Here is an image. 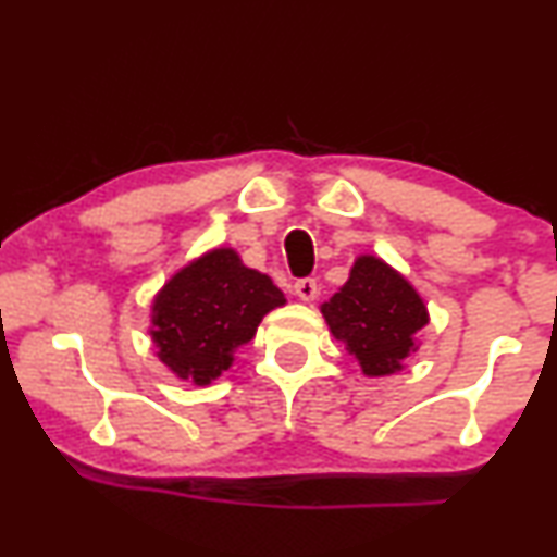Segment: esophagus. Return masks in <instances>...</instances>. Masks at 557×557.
<instances>
[{"label":"esophagus","instance_id":"obj_1","mask_svg":"<svg viewBox=\"0 0 557 557\" xmlns=\"http://www.w3.org/2000/svg\"><path fill=\"white\" fill-rule=\"evenodd\" d=\"M293 290H296V296H298L300 300H306V304H308V300H313V298L319 296V285H317V280H313V277L298 280Z\"/></svg>","mask_w":557,"mask_h":557}]
</instances>
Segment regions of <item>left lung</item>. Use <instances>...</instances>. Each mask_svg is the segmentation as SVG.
<instances>
[{
	"label": "left lung",
	"instance_id": "1",
	"mask_svg": "<svg viewBox=\"0 0 557 557\" xmlns=\"http://www.w3.org/2000/svg\"><path fill=\"white\" fill-rule=\"evenodd\" d=\"M326 324L366 376H388L418 350L414 339L428 324L418 290L379 257L355 259L350 277L321 306Z\"/></svg>",
	"mask_w": 557,
	"mask_h": 557
}]
</instances>
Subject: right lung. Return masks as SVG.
<instances>
[{"label":"right lung","mask_w":557,"mask_h":557,"mask_svg":"<svg viewBox=\"0 0 557 557\" xmlns=\"http://www.w3.org/2000/svg\"><path fill=\"white\" fill-rule=\"evenodd\" d=\"M277 306L285 296L267 274L249 270L233 249H214L163 285L152 300L150 337L169 371L207 386Z\"/></svg>","instance_id":"1"}]
</instances>
